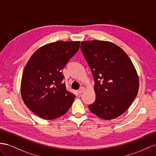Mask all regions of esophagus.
<instances>
[{"instance_id":"esophagus-1","label":"esophagus","mask_w":156,"mask_h":156,"mask_svg":"<svg viewBox=\"0 0 156 156\" xmlns=\"http://www.w3.org/2000/svg\"><path fill=\"white\" fill-rule=\"evenodd\" d=\"M85 90H86V88L84 87H81L79 89L78 92H79V94H82L83 92H84Z\"/></svg>"}]
</instances>
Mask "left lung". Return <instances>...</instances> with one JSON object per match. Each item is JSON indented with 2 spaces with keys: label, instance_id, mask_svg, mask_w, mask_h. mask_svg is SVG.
I'll return each mask as SVG.
<instances>
[{
  "label": "left lung",
  "instance_id": "8db88e82",
  "mask_svg": "<svg viewBox=\"0 0 156 156\" xmlns=\"http://www.w3.org/2000/svg\"><path fill=\"white\" fill-rule=\"evenodd\" d=\"M80 49L94 78L96 99L89 109L99 118L124 113L137 95L139 80L131 60L121 47L105 41L81 42Z\"/></svg>",
  "mask_w": 156,
  "mask_h": 156
}]
</instances>
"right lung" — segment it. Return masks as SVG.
<instances>
[{
  "label": "right lung",
  "instance_id": "right-lung-1",
  "mask_svg": "<svg viewBox=\"0 0 156 156\" xmlns=\"http://www.w3.org/2000/svg\"><path fill=\"white\" fill-rule=\"evenodd\" d=\"M80 41L51 43L31 55L23 70L21 95L26 106L39 117L53 120L69 109L75 95L62 82L61 70L77 53Z\"/></svg>",
  "mask_w": 156,
  "mask_h": 156
}]
</instances>
